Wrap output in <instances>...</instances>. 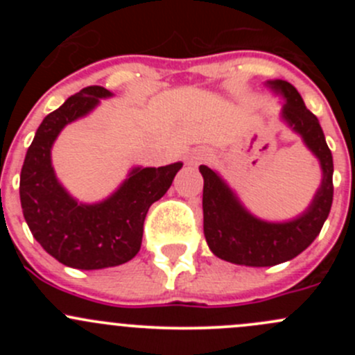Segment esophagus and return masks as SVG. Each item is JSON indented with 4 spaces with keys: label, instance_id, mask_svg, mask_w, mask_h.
Segmentation results:
<instances>
[{
    "label": "esophagus",
    "instance_id": "1",
    "mask_svg": "<svg viewBox=\"0 0 355 355\" xmlns=\"http://www.w3.org/2000/svg\"><path fill=\"white\" fill-rule=\"evenodd\" d=\"M207 151H196L189 156V164H200L207 159Z\"/></svg>",
    "mask_w": 355,
    "mask_h": 355
}]
</instances>
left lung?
<instances>
[{
    "mask_svg": "<svg viewBox=\"0 0 355 355\" xmlns=\"http://www.w3.org/2000/svg\"><path fill=\"white\" fill-rule=\"evenodd\" d=\"M285 98L284 118L302 135L323 168V182L309 209L288 223H266L250 216L230 189L211 168L200 164L204 177V237L214 256L245 266H275L299 256L318 237L333 202V157L316 114L304 105L299 91L285 80L270 82Z\"/></svg>",
    "mask_w": 355,
    "mask_h": 355,
    "instance_id": "obj_1",
    "label": "left lung"
}]
</instances>
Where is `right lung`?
Wrapping results in <instances>:
<instances>
[{"instance_id":"1","label":"right lung","mask_w":355,"mask_h":355,"mask_svg":"<svg viewBox=\"0 0 355 355\" xmlns=\"http://www.w3.org/2000/svg\"><path fill=\"white\" fill-rule=\"evenodd\" d=\"M108 96L111 92L101 85H89L49 113L28 146L20 173V202L32 235L46 252L77 270H101L130 261L141 249L149 207L166 194L182 168V163L135 168L105 202H75L56 180L51 146L67 123Z\"/></svg>"}]
</instances>
